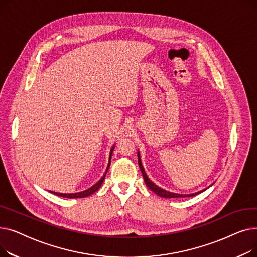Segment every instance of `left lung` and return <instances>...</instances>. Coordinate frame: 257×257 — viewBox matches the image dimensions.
I'll return each mask as SVG.
<instances>
[{
    "mask_svg": "<svg viewBox=\"0 0 257 257\" xmlns=\"http://www.w3.org/2000/svg\"><path fill=\"white\" fill-rule=\"evenodd\" d=\"M138 161H139V166H140V169H141V172L143 174V177H144V180H145V183L147 184V186L150 188V190L155 193L157 196L161 197V198H185V197H194V196H197L201 193H203L204 191H206L207 188H209L212 184H210L208 187L204 188V190H202L200 192H197V193H193V194H177V193H173V192H170V191H167V190H164V188H161L160 186H158L157 184H155L152 180H150V178L147 176V174L145 172V169L143 167V164H142V159H141V154H140V151L138 150Z\"/></svg>",
    "mask_w": 257,
    "mask_h": 257,
    "instance_id": "1",
    "label": "left lung"
}]
</instances>
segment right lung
Listing matches in <instances>:
<instances>
[{"instance_id":"obj_1","label":"right lung","mask_w":257,"mask_h":257,"mask_svg":"<svg viewBox=\"0 0 257 257\" xmlns=\"http://www.w3.org/2000/svg\"><path fill=\"white\" fill-rule=\"evenodd\" d=\"M114 147H115V145H113V146L111 147V149H110V153H109V161H108V166H107V168H106L105 173L103 174V176L101 177V179H100L98 182L94 183L92 186H90L89 188H87V190H85V191L79 192V193H74V194H63V193H56V192H51V193H52V194H54V195H56V196H59V197H63V198H71V199H73V198H85V197H88V196L92 195L93 193H96V192L99 190V188L101 187V185L103 184V181H104V179H105V176H106V174H107V171H108V169H109V166H110V160H111V155H112V151H113V149H114Z\"/></svg>"}]
</instances>
